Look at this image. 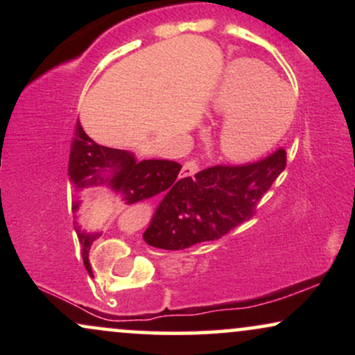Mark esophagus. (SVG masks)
Returning <instances> with one entry per match:
<instances>
[{
    "instance_id": "34e87169",
    "label": "esophagus",
    "mask_w": 355,
    "mask_h": 355,
    "mask_svg": "<svg viewBox=\"0 0 355 355\" xmlns=\"http://www.w3.org/2000/svg\"><path fill=\"white\" fill-rule=\"evenodd\" d=\"M198 170H200V166H198V164L195 160L185 162V165H183L182 168V177H193Z\"/></svg>"
}]
</instances>
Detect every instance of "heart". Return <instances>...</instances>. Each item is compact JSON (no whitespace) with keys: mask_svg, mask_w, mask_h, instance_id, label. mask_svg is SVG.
Returning <instances> with one entry per match:
<instances>
[{"mask_svg":"<svg viewBox=\"0 0 355 355\" xmlns=\"http://www.w3.org/2000/svg\"><path fill=\"white\" fill-rule=\"evenodd\" d=\"M210 113L225 116L218 148L229 160L248 162L282 138L295 113L291 88L266 64L237 60L227 68L210 96Z\"/></svg>","mask_w":355,"mask_h":355,"instance_id":"b5f03b06","label":"heart"}]
</instances>
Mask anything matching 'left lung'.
Here are the masks:
<instances>
[{
  "label": "left lung",
  "mask_w": 355,
  "mask_h": 355,
  "mask_svg": "<svg viewBox=\"0 0 355 355\" xmlns=\"http://www.w3.org/2000/svg\"><path fill=\"white\" fill-rule=\"evenodd\" d=\"M285 170V152L277 150L257 164L210 166L178 182L158 203L144 240L165 250H183L225 235L254 215L257 203Z\"/></svg>",
  "instance_id": "1"
}]
</instances>
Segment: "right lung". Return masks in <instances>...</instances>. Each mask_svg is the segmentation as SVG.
Instances as JSON below:
<instances>
[{
    "instance_id": "add662e5",
    "label": "right lung",
    "mask_w": 355,
    "mask_h": 355,
    "mask_svg": "<svg viewBox=\"0 0 355 355\" xmlns=\"http://www.w3.org/2000/svg\"><path fill=\"white\" fill-rule=\"evenodd\" d=\"M182 165L172 160H137L135 153L110 148L93 141L83 126L76 125V135L71 145L68 178L71 185L75 230L78 235L83 262L88 263V250L98 234L85 232L78 225L81 193L89 187H107L121 198L126 207H140L148 198L165 195V200L178 185Z\"/></svg>"
}]
</instances>
